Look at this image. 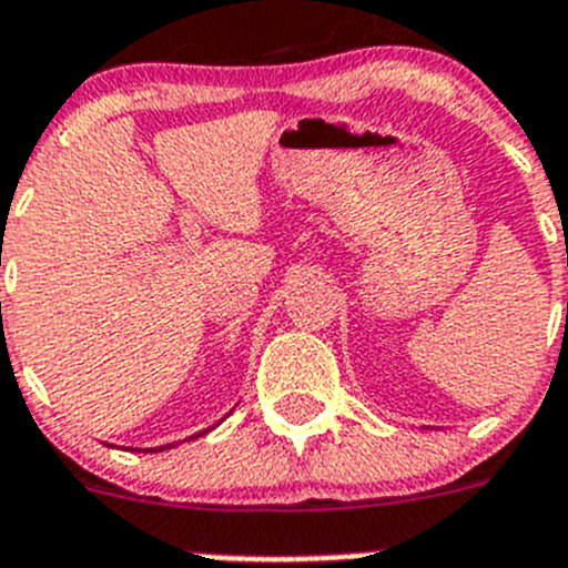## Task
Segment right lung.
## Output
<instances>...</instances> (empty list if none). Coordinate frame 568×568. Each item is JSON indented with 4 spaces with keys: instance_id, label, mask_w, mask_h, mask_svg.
Here are the masks:
<instances>
[{
    "instance_id": "right-lung-1",
    "label": "right lung",
    "mask_w": 568,
    "mask_h": 568,
    "mask_svg": "<svg viewBox=\"0 0 568 568\" xmlns=\"http://www.w3.org/2000/svg\"><path fill=\"white\" fill-rule=\"evenodd\" d=\"M191 438H194V436H191Z\"/></svg>"
}]
</instances>
